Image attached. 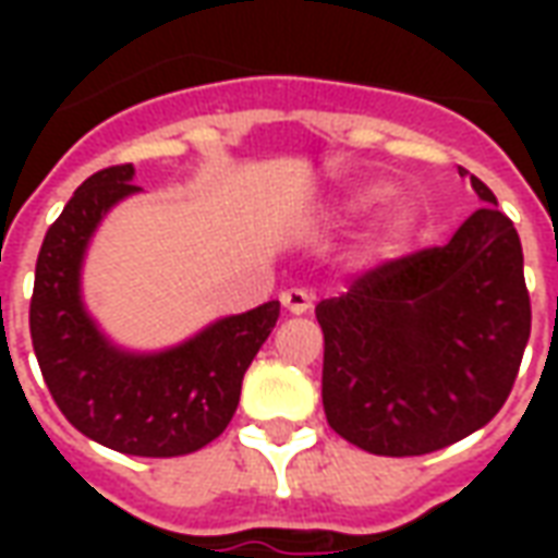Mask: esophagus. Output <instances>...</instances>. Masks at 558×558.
I'll return each mask as SVG.
<instances>
[{"label":"esophagus","instance_id":"34e87169","mask_svg":"<svg viewBox=\"0 0 558 558\" xmlns=\"http://www.w3.org/2000/svg\"><path fill=\"white\" fill-rule=\"evenodd\" d=\"M280 304L290 311V314H307L314 307V299L307 290H287L280 292Z\"/></svg>","mask_w":558,"mask_h":558}]
</instances>
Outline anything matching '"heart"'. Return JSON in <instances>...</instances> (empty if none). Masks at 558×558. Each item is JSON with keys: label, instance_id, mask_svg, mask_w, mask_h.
Listing matches in <instances>:
<instances>
[{"label": "heart", "instance_id": "obj_1", "mask_svg": "<svg viewBox=\"0 0 558 558\" xmlns=\"http://www.w3.org/2000/svg\"><path fill=\"white\" fill-rule=\"evenodd\" d=\"M395 194V187L388 182H374V184H364L359 191H352L347 199H343V206L340 211L347 215V218H355V215H362L367 208L379 206V203H386ZM412 230H415V211L410 206H398L388 211L383 223H379V230L374 235V247L379 254H395L400 251L403 244L410 242Z\"/></svg>", "mask_w": 558, "mask_h": 558}]
</instances>
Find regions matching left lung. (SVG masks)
Instances as JSON below:
<instances>
[{
	"mask_svg": "<svg viewBox=\"0 0 558 558\" xmlns=\"http://www.w3.org/2000/svg\"><path fill=\"white\" fill-rule=\"evenodd\" d=\"M484 199L439 247L364 271L316 304L331 430L371 454L460 442L502 410L523 362L532 304L514 223Z\"/></svg>",
	"mask_w": 558,
	"mask_h": 558,
	"instance_id": "1",
	"label": "left lung"
}]
</instances>
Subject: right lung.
Segmentation results:
<instances>
[{"label":"right lung","mask_w":558,"mask_h":558,"mask_svg":"<svg viewBox=\"0 0 558 558\" xmlns=\"http://www.w3.org/2000/svg\"><path fill=\"white\" fill-rule=\"evenodd\" d=\"M131 179V163L89 175L44 235L32 347L56 407L83 436L134 457L191 454L227 430L244 371L278 323L280 302L218 319L155 355L113 347L80 302V266L104 215L140 191Z\"/></svg>","instance_id":"1"}]
</instances>
